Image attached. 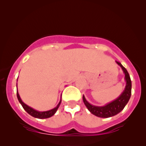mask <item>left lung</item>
I'll list each match as a JSON object with an SVG mask.
<instances>
[{"mask_svg":"<svg viewBox=\"0 0 146 146\" xmlns=\"http://www.w3.org/2000/svg\"><path fill=\"white\" fill-rule=\"evenodd\" d=\"M118 66L123 70L125 74V80L126 81V86L123 93L116 100L110 102L105 106H97L91 104L87 102L84 96L82 97L83 102L87 109L91 114L100 118H109L114 116L120 112L127 104L128 103L131 95V80L130 76L126 68L119 62H116Z\"/></svg>","mask_w":146,"mask_h":146,"instance_id":"8db88e82","label":"left lung"}]
</instances>
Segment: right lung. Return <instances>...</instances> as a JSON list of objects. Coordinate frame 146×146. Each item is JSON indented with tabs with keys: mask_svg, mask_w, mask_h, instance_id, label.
<instances>
[{
	"mask_svg": "<svg viewBox=\"0 0 146 146\" xmlns=\"http://www.w3.org/2000/svg\"><path fill=\"white\" fill-rule=\"evenodd\" d=\"M17 97L18 100H19V103L21 104V105L22 106L23 108L26 110L27 112L30 115H31L32 116L35 117V118H40V119H44V118H48L51 117L52 116H53L54 114H55L56 112L57 109L59 108V106H60L61 102H62V96H61V99L60 101H59V104H57V106L55 108H54L53 109L50 110L48 111H38L36 110L33 109L32 108L30 107L28 105H26V104L23 103L21 100V99L20 98V96H19V93H18V91H17Z\"/></svg>",
	"mask_w": 146,
	"mask_h": 146,
	"instance_id": "add662e5",
	"label": "right lung"
}]
</instances>
